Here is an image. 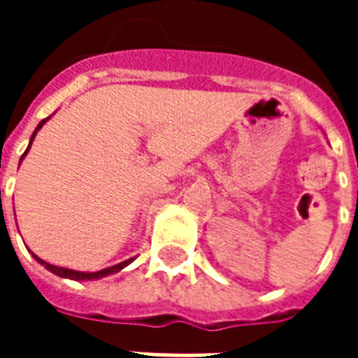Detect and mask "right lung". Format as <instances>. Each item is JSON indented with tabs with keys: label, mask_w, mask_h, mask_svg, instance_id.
Returning a JSON list of instances; mask_svg holds the SVG:
<instances>
[{
	"label": "right lung",
	"mask_w": 358,
	"mask_h": 358,
	"mask_svg": "<svg viewBox=\"0 0 358 358\" xmlns=\"http://www.w3.org/2000/svg\"><path fill=\"white\" fill-rule=\"evenodd\" d=\"M50 118V117H48ZM48 118H43L42 122L38 124V128L34 130V134H32V138H30V143H32V140H34V136L38 134V130L42 128L43 122L48 120ZM30 148V145H28ZM28 151V149H27ZM27 151H24V155H27ZM22 155V157H24ZM22 161V159H20ZM34 259L38 261L40 264H43L45 268L50 270V272H53V274H57V276L61 278H71V280H97V278H103V276H109V274H115V272H118V270H122L126 266V264L132 263V259H128V261H124V263H118L115 264V266H109V268H103V270H97V272H78V270H69V268H61V266H53V264L45 263V261H42L40 257H36Z\"/></svg>",
	"instance_id": "add662e5"
}]
</instances>
